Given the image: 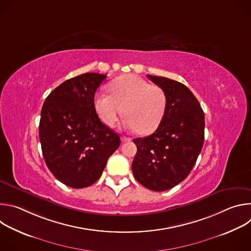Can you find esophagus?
Returning <instances> with one entry per match:
<instances>
[{"mask_svg":"<svg viewBox=\"0 0 251 251\" xmlns=\"http://www.w3.org/2000/svg\"><path fill=\"white\" fill-rule=\"evenodd\" d=\"M131 140H132L131 138L126 137V136H122V137H121V141H122V142H130Z\"/></svg>","mask_w":251,"mask_h":251,"instance_id":"34e87169","label":"esophagus"}]
</instances>
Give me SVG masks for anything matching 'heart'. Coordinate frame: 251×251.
Instances as JSON below:
<instances>
[{"instance_id":"heart-1","label":"heart","mask_w":251,"mask_h":251,"mask_svg":"<svg viewBox=\"0 0 251 251\" xmlns=\"http://www.w3.org/2000/svg\"><path fill=\"white\" fill-rule=\"evenodd\" d=\"M109 90L111 94L98 91L93 98L94 109L105 126L113 127L123 113V126L128 130L148 134L158 128L168 101L162 87L126 75L112 81Z\"/></svg>"}]
</instances>
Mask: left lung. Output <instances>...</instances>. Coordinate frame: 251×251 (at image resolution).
Returning <instances> with one entry per match:
<instances>
[{"label":"left lung","mask_w":251,"mask_h":251,"mask_svg":"<svg viewBox=\"0 0 251 251\" xmlns=\"http://www.w3.org/2000/svg\"><path fill=\"white\" fill-rule=\"evenodd\" d=\"M167 94V109L157 130L136 138L132 163L136 180L145 188L163 192L183 182L202 149L204 114L192 91L176 80L147 75Z\"/></svg>","instance_id":"obj_1"}]
</instances>
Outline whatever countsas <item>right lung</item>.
<instances>
[{"label":"right lung","instance_id":"obj_1","mask_svg":"<svg viewBox=\"0 0 251 251\" xmlns=\"http://www.w3.org/2000/svg\"><path fill=\"white\" fill-rule=\"evenodd\" d=\"M107 75L83 74L70 78L47 97L41 112L40 141L51 174L75 189L91 186L101 176L120 137L99 119L95 91Z\"/></svg>","mask_w":251,"mask_h":251}]
</instances>
